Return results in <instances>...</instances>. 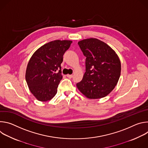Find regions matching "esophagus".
<instances>
[{"instance_id": "esophagus-1", "label": "esophagus", "mask_w": 148, "mask_h": 148, "mask_svg": "<svg viewBox=\"0 0 148 148\" xmlns=\"http://www.w3.org/2000/svg\"><path fill=\"white\" fill-rule=\"evenodd\" d=\"M67 77L68 78H72L73 77V74H67Z\"/></svg>"}]
</instances>
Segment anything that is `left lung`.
<instances>
[{"label": "left lung", "instance_id": "8db88e82", "mask_svg": "<svg viewBox=\"0 0 148 148\" xmlns=\"http://www.w3.org/2000/svg\"><path fill=\"white\" fill-rule=\"evenodd\" d=\"M86 57V73L76 84L78 90L89 99H99L108 95L116 86L121 65L118 56L107 44L95 38L78 42Z\"/></svg>", "mask_w": 148, "mask_h": 148}]
</instances>
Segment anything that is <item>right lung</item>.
Instances as JSON below:
<instances>
[{
  "mask_svg": "<svg viewBox=\"0 0 148 148\" xmlns=\"http://www.w3.org/2000/svg\"><path fill=\"white\" fill-rule=\"evenodd\" d=\"M72 42L66 40L49 42L38 48L30 58L26 80L30 92L37 100L48 101L57 94L62 78L61 64L63 55Z\"/></svg>",
  "mask_w": 148,
  "mask_h": 148,
  "instance_id": "right-lung-1",
  "label": "right lung"
}]
</instances>
